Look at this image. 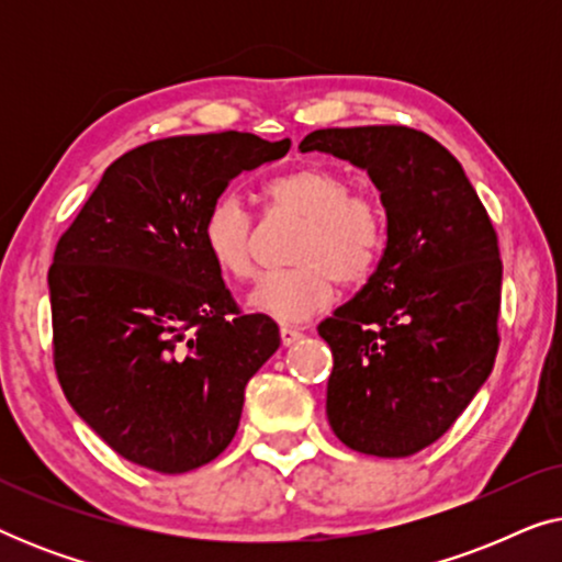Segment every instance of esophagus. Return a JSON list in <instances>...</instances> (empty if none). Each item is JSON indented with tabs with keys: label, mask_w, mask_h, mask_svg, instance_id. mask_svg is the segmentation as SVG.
Instances as JSON below:
<instances>
[{
	"label": "esophagus",
	"mask_w": 562,
	"mask_h": 562,
	"mask_svg": "<svg viewBox=\"0 0 562 562\" xmlns=\"http://www.w3.org/2000/svg\"><path fill=\"white\" fill-rule=\"evenodd\" d=\"M296 340H302V329L283 325V327H281V342H283V345H294Z\"/></svg>",
	"instance_id": "1"
}]
</instances>
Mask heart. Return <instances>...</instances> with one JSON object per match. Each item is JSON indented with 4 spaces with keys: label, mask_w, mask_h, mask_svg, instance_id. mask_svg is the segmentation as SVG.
Segmentation results:
<instances>
[{
    "label": "heart",
    "mask_w": 562,
    "mask_h": 562,
    "mask_svg": "<svg viewBox=\"0 0 562 562\" xmlns=\"http://www.w3.org/2000/svg\"><path fill=\"white\" fill-rule=\"evenodd\" d=\"M271 212L306 220L299 235V268L263 276L248 306L279 322H302L327 310L335 281L358 286L375 271L386 245V212L368 191H352L348 173L329 166L296 168L263 191ZM202 245L220 273L245 281L256 273V227L237 194L214 199L202 220Z\"/></svg>",
    "instance_id": "b5f03b06"
}]
</instances>
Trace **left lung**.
<instances>
[{"label": "left lung", "mask_w": 562, "mask_h": 562, "mask_svg": "<svg viewBox=\"0 0 562 562\" xmlns=\"http://www.w3.org/2000/svg\"><path fill=\"white\" fill-rule=\"evenodd\" d=\"M299 150L363 168L386 210L379 268L317 327L335 360L329 427L366 456H414L448 432L494 368L496 229L463 166L419 130H314Z\"/></svg>", "instance_id": "1"}]
</instances>
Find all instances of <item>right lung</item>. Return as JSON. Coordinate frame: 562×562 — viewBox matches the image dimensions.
<instances>
[{"label": "right lung", "instance_id": "right-lung-1", "mask_svg": "<svg viewBox=\"0 0 562 562\" xmlns=\"http://www.w3.org/2000/svg\"><path fill=\"white\" fill-rule=\"evenodd\" d=\"M289 148L235 130L145 143L60 235L48 271L60 389L130 463L187 473L233 442L245 386L281 337L237 310L202 220L235 176Z\"/></svg>", "mask_w": 562, "mask_h": 562}]
</instances>
